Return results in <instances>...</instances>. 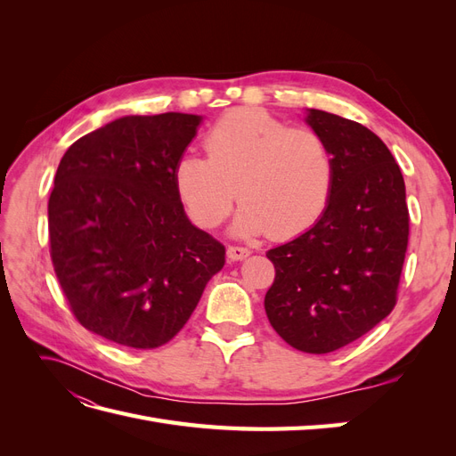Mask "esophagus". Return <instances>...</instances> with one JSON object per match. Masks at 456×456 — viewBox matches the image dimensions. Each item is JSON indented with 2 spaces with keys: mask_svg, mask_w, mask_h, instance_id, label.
<instances>
[{
  "mask_svg": "<svg viewBox=\"0 0 456 456\" xmlns=\"http://www.w3.org/2000/svg\"><path fill=\"white\" fill-rule=\"evenodd\" d=\"M226 253H228L230 260H243L245 256L251 255V251L247 249V247H241V245H230Z\"/></svg>",
  "mask_w": 456,
  "mask_h": 456,
  "instance_id": "obj_1",
  "label": "esophagus"
}]
</instances>
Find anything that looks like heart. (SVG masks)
Segmentation results:
<instances>
[{
  "label": "heart",
  "instance_id": "heart-1",
  "mask_svg": "<svg viewBox=\"0 0 456 456\" xmlns=\"http://www.w3.org/2000/svg\"><path fill=\"white\" fill-rule=\"evenodd\" d=\"M205 156L175 165V188L191 223L211 230L241 201L233 232L289 240L322 216L335 183V158L325 136L291 127L265 110L238 108L207 131Z\"/></svg>",
  "mask_w": 456,
  "mask_h": 456
}]
</instances>
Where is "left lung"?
<instances>
[{"mask_svg":"<svg viewBox=\"0 0 456 456\" xmlns=\"http://www.w3.org/2000/svg\"><path fill=\"white\" fill-rule=\"evenodd\" d=\"M306 121L333 151L335 183L322 218L266 253L275 278L265 308L293 348L329 354L394 310L409 209L403 175L375 133L323 110H310Z\"/></svg>","mask_w":456,"mask_h":456,"instance_id":"obj_1","label":"left lung"}]
</instances>
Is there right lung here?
Wrapping results in <instances>:
<instances>
[{"instance_id": "obj_1", "label": "right lung", "mask_w": 456, "mask_h": 456, "mask_svg": "<svg viewBox=\"0 0 456 456\" xmlns=\"http://www.w3.org/2000/svg\"><path fill=\"white\" fill-rule=\"evenodd\" d=\"M200 121L119 118L76 141L54 175V273L76 320L121 346L167 344L224 266V245L191 226L175 188V165Z\"/></svg>"}]
</instances>
